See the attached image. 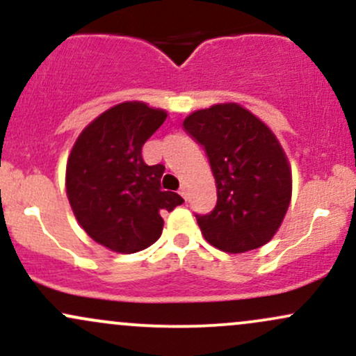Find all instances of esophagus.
<instances>
[{
	"instance_id": "34e87169",
	"label": "esophagus",
	"mask_w": 356,
	"mask_h": 356,
	"mask_svg": "<svg viewBox=\"0 0 356 356\" xmlns=\"http://www.w3.org/2000/svg\"><path fill=\"white\" fill-rule=\"evenodd\" d=\"M178 193L181 195V197L185 198V200H188V188H186V186H181V188H179Z\"/></svg>"
}]
</instances>
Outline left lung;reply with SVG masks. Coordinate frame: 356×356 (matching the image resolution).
<instances>
[{
    "mask_svg": "<svg viewBox=\"0 0 356 356\" xmlns=\"http://www.w3.org/2000/svg\"><path fill=\"white\" fill-rule=\"evenodd\" d=\"M183 127L209 156L217 205L197 215L205 241L225 252L257 249L274 237L293 193L291 165L273 131L241 104H215Z\"/></svg>",
    "mask_w": 356,
    "mask_h": 356,
    "instance_id": "obj_1",
    "label": "left lung"
}]
</instances>
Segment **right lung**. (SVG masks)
<instances>
[{
    "mask_svg": "<svg viewBox=\"0 0 356 356\" xmlns=\"http://www.w3.org/2000/svg\"><path fill=\"white\" fill-rule=\"evenodd\" d=\"M166 115L141 101L118 104L83 127L67 159L72 211L92 241L113 252H139L156 242L161 210L185 202L161 190L165 166L143 159V146Z\"/></svg>",
    "mask_w": 356,
    "mask_h": 356,
    "instance_id": "right-lung-1",
    "label": "right lung"
}]
</instances>
